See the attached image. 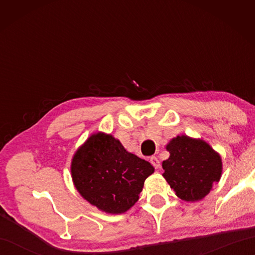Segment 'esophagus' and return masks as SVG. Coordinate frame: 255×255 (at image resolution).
<instances>
[{
  "label": "esophagus",
  "mask_w": 255,
  "mask_h": 255,
  "mask_svg": "<svg viewBox=\"0 0 255 255\" xmlns=\"http://www.w3.org/2000/svg\"><path fill=\"white\" fill-rule=\"evenodd\" d=\"M149 162L152 163V165L154 166V167H156V169H158L159 166H161V163H159V161H158V158L156 157V156H152L149 158Z\"/></svg>",
  "instance_id": "34e87169"
}]
</instances>
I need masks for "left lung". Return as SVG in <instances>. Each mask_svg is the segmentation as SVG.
<instances>
[{
  "mask_svg": "<svg viewBox=\"0 0 255 255\" xmlns=\"http://www.w3.org/2000/svg\"><path fill=\"white\" fill-rule=\"evenodd\" d=\"M166 149L170 157L162 163L163 176L182 200L202 199L221 179L222 158L206 141L178 136Z\"/></svg>",
  "mask_w": 255,
  "mask_h": 255,
  "instance_id": "8db88e82",
  "label": "left lung"
}]
</instances>
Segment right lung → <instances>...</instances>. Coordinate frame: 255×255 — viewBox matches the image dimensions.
<instances>
[{
    "label": "right lung",
    "instance_id": "obj_1",
    "mask_svg": "<svg viewBox=\"0 0 255 255\" xmlns=\"http://www.w3.org/2000/svg\"><path fill=\"white\" fill-rule=\"evenodd\" d=\"M77 191L90 204L109 214H123L139 199L150 163L128 153L118 139L98 132L77 149L72 161Z\"/></svg>",
    "mask_w": 255,
    "mask_h": 255
}]
</instances>
